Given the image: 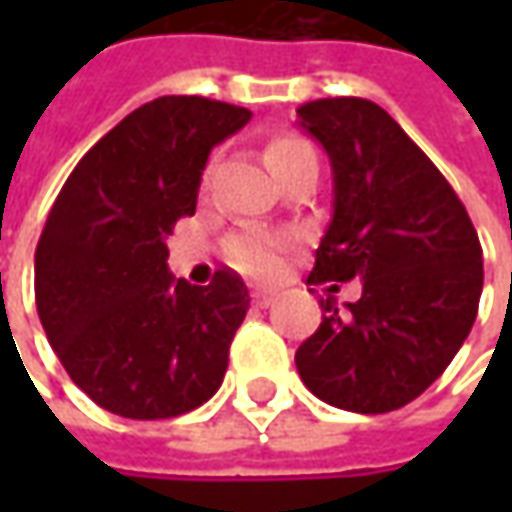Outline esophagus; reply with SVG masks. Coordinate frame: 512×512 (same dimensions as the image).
<instances>
[{"mask_svg":"<svg viewBox=\"0 0 512 512\" xmlns=\"http://www.w3.org/2000/svg\"><path fill=\"white\" fill-rule=\"evenodd\" d=\"M276 299H279V293H276V290H270V287H256V290H253V305L270 307Z\"/></svg>","mask_w":512,"mask_h":512,"instance_id":"esophagus-1","label":"esophagus"}]
</instances>
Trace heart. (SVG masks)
Returning a JSON list of instances; mask_svg holds the SVG:
<instances>
[{
    "instance_id": "b5f03b06",
    "label": "heart",
    "mask_w": 512,
    "mask_h": 512,
    "mask_svg": "<svg viewBox=\"0 0 512 512\" xmlns=\"http://www.w3.org/2000/svg\"><path fill=\"white\" fill-rule=\"evenodd\" d=\"M305 150H313L305 139L279 136L267 148V165L276 168L279 162H285L296 153H305ZM227 256L233 265L253 273V276H273V273H279V267L285 262V242L265 236V233H242V236H233L227 242Z\"/></svg>"
}]
</instances>
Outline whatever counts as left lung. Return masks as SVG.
<instances>
[{
    "mask_svg": "<svg viewBox=\"0 0 512 512\" xmlns=\"http://www.w3.org/2000/svg\"><path fill=\"white\" fill-rule=\"evenodd\" d=\"M299 125L333 168V219L307 285L362 279V299H322L296 350L313 396L353 413L399 410L453 362L479 313L482 245L462 199L370 99L307 102Z\"/></svg>",
    "mask_w": 512,
    "mask_h": 512,
    "instance_id": "obj_1",
    "label": "left lung"
}]
</instances>
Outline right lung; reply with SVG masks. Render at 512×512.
Segmentation results:
<instances>
[{
    "label": "right lung",
    "mask_w": 512,
    "mask_h": 512,
    "mask_svg": "<svg viewBox=\"0 0 512 512\" xmlns=\"http://www.w3.org/2000/svg\"><path fill=\"white\" fill-rule=\"evenodd\" d=\"M250 110L159 96L128 113L73 168L36 245V310L68 376L125 419H173L225 379L247 287L216 270L207 287L168 273V236L196 213L210 150Z\"/></svg>",
    "instance_id": "1"
}]
</instances>
